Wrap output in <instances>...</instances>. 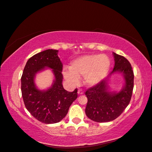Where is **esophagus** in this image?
Instances as JSON below:
<instances>
[{
	"label": "esophagus",
	"instance_id": "1",
	"mask_svg": "<svg viewBox=\"0 0 152 152\" xmlns=\"http://www.w3.org/2000/svg\"><path fill=\"white\" fill-rule=\"evenodd\" d=\"M77 93H78L79 95H82V94H84V91L82 90L81 89H79V90H78V92H77Z\"/></svg>",
	"mask_w": 152,
	"mask_h": 152
}]
</instances>
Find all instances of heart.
I'll return each mask as SVG.
<instances>
[{"instance_id":"heart-1","label":"heart","mask_w":152,"mask_h":152,"mask_svg":"<svg viewBox=\"0 0 152 152\" xmlns=\"http://www.w3.org/2000/svg\"><path fill=\"white\" fill-rule=\"evenodd\" d=\"M110 67V61L106 55H86L77 57L71 62L69 69H64V78L73 85L83 76V83L88 86L99 83L106 77Z\"/></svg>"}]
</instances>
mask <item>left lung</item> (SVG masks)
<instances>
[{"label":"left lung","mask_w":152,"mask_h":152,"mask_svg":"<svg viewBox=\"0 0 152 152\" xmlns=\"http://www.w3.org/2000/svg\"><path fill=\"white\" fill-rule=\"evenodd\" d=\"M114 67L110 73H120L124 85L119 92L110 91L109 79L103 80L85 92L88 102L85 113L88 118L96 122H108L117 118L129 104L132 96L134 74L129 62L125 57L113 53Z\"/></svg>","instance_id":"1"}]
</instances>
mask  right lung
Returning <instances> with one entry per match:
<instances>
[{
  "instance_id": "right-lung-1",
  "label": "right lung",
  "mask_w": 152,
  "mask_h": 152,
  "mask_svg": "<svg viewBox=\"0 0 152 152\" xmlns=\"http://www.w3.org/2000/svg\"><path fill=\"white\" fill-rule=\"evenodd\" d=\"M58 50L48 49L29 58L21 77V93L25 105L36 119L50 124L60 122L68 112L72 103L77 98V90L69 92L64 88L62 63ZM46 68L52 69L55 77L52 85L44 91L35 84L36 74Z\"/></svg>"
}]
</instances>
